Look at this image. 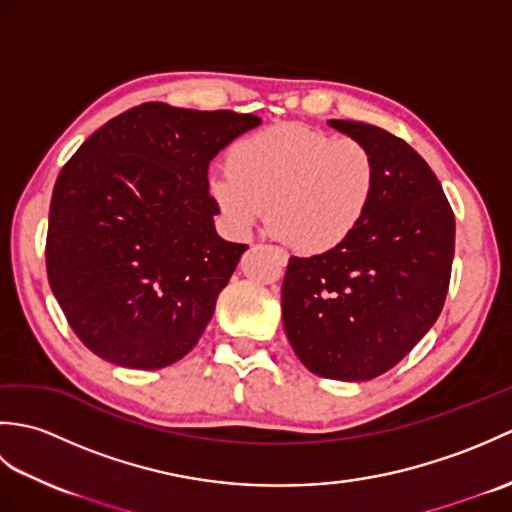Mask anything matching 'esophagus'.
Listing matches in <instances>:
<instances>
[{
	"label": "esophagus",
	"instance_id": "34e87169",
	"mask_svg": "<svg viewBox=\"0 0 512 512\" xmlns=\"http://www.w3.org/2000/svg\"><path fill=\"white\" fill-rule=\"evenodd\" d=\"M275 253H277V255L281 257V262H284V264L288 262V253H286V250H284V248H275Z\"/></svg>",
	"mask_w": 512,
	"mask_h": 512
}]
</instances>
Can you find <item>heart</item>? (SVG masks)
Here are the masks:
<instances>
[{"mask_svg":"<svg viewBox=\"0 0 512 512\" xmlns=\"http://www.w3.org/2000/svg\"><path fill=\"white\" fill-rule=\"evenodd\" d=\"M372 151L356 138L281 123L239 138L228 169L209 178V191L226 224L250 235L264 222L303 253L341 248L367 220L376 198Z\"/></svg>","mask_w":512,"mask_h":512,"instance_id":"heart-1","label":"heart"}]
</instances>
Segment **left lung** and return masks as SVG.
<instances>
[{"label":"left lung","instance_id":"left-lung-1","mask_svg":"<svg viewBox=\"0 0 512 512\" xmlns=\"http://www.w3.org/2000/svg\"><path fill=\"white\" fill-rule=\"evenodd\" d=\"M330 127L372 151L376 198L341 248L288 259L281 312L312 374L358 383L398 365L440 317L455 217L436 173L405 140L356 121Z\"/></svg>","mask_w":512,"mask_h":512}]
</instances>
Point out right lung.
I'll return each mask as SVG.
<instances>
[{"instance_id":"obj_1","label":"right lung","mask_w":512,"mask_h":512,"mask_svg":"<svg viewBox=\"0 0 512 512\" xmlns=\"http://www.w3.org/2000/svg\"><path fill=\"white\" fill-rule=\"evenodd\" d=\"M262 118L143 103L85 140L54 182L46 270L81 343L132 369L187 356L246 244L215 233L209 162Z\"/></svg>"}]
</instances>
